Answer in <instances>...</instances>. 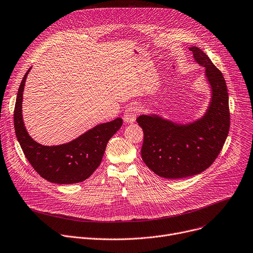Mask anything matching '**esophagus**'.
<instances>
[{"label":"esophagus","instance_id":"obj_1","mask_svg":"<svg viewBox=\"0 0 253 253\" xmlns=\"http://www.w3.org/2000/svg\"><path fill=\"white\" fill-rule=\"evenodd\" d=\"M139 113H140V110H139L138 106L130 105L125 111L124 120L127 124H131V123H133L135 121V119H137V116L139 115Z\"/></svg>","mask_w":253,"mask_h":253}]
</instances>
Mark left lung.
<instances>
[{
  "instance_id": "left-lung-1",
  "label": "left lung",
  "mask_w": 253,
  "mask_h": 253,
  "mask_svg": "<svg viewBox=\"0 0 253 253\" xmlns=\"http://www.w3.org/2000/svg\"><path fill=\"white\" fill-rule=\"evenodd\" d=\"M189 49L194 61L206 68L205 76L211 91L203 118L185 125L156 114H143L137 119L144 131L142 159L164 178H184L209 168L220 154L230 127L229 97L223 74L202 49L197 46Z\"/></svg>"
}]
</instances>
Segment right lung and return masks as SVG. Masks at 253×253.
Masks as SVG:
<instances>
[{"instance_id": "1", "label": "right lung", "mask_w": 253, "mask_h": 253, "mask_svg": "<svg viewBox=\"0 0 253 253\" xmlns=\"http://www.w3.org/2000/svg\"><path fill=\"white\" fill-rule=\"evenodd\" d=\"M18 89L14 109V127L25 157L40 175L52 183L72 184L86 180L101 163L106 145L123 126L121 118L89 129L70 143L43 146L27 132L22 116V100L26 78Z\"/></svg>"}]
</instances>
